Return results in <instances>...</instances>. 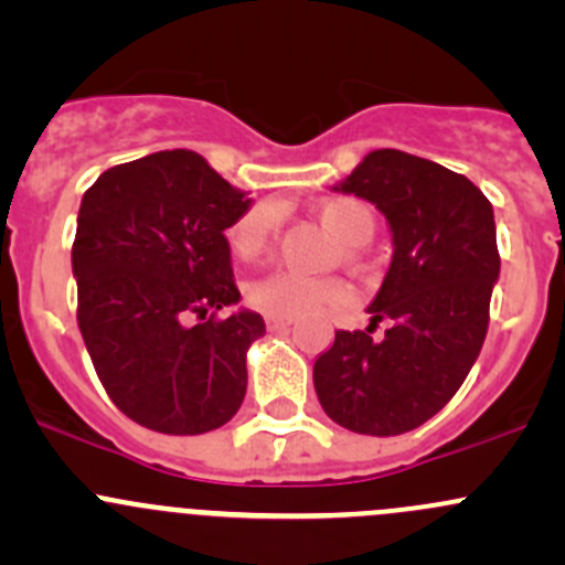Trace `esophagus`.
<instances>
[{
    "label": "esophagus",
    "instance_id": "esophagus-1",
    "mask_svg": "<svg viewBox=\"0 0 565 565\" xmlns=\"http://www.w3.org/2000/svg\"><path fill=\"white\" fill-rule=\"evenodd\" d=\"M265 322H267V328H270V330H284V328H289V324H292V319H289V317H265Z\"/></svg>",
    "mask_w": 565,
    "mask_h": 565
}]
</instances>
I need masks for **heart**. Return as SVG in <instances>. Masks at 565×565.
<instances>
[{
    "mask_svg": "<svg viewBox=\"0 0 565 565\" xmlns=\"http://www.w3.org/2000/svg\"><path fill=\"white\" fill-rule=\"evenodd\" d=\"M317 218L330 235L339 237L347 248H363L374 237L377 221L369 204L358 199H328L317 207ZM278 213L273 204H259L235 221L226 232L232 254L241 259H256L270 248L276 235ZM248 303L267 317H300L324 306L341 303L347 287L335 278L303 276L295 270H273L254 278L246 287Z\"/></svg>",
    "mask_w": 565,
    "mask_h": 565,
    "instance_id": "obj_1",
    "label": "heart"
}]
</instances>
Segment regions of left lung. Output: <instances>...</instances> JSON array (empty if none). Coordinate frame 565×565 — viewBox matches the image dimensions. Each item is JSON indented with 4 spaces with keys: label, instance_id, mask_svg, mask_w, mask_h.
Here are the masks:
<instances>
[{
    "label": "left lung",
    "instance_id": "8db88e82",
    "mask_svg": "<svg viewBox=\"0 0 565 565\" xmlns=\"http://www.w3.org/2000/svg\"><path fill=\"white\" fill-rule=\"evenodd\" d=\"M333 191L385 215L393 256L369 328L335 330L315 361L317 398L344 429L404 435L451 402L487 339L500 278L492 204L465 174L402 150H372ZM380 321L390 328L374 340Z\"/></svg>",
    "mask_w": 565,
    "mask_h": 565
}]
</instances>
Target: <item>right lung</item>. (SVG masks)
Wrapping results in <instances>:
<instances>
[{
    "mask_svg": "<svg viewBox=\"0 0 565 565\" xmlns=\"http://www.w3.org/2000/svg\"><path fill=\"white\" fill-rule=\"evenodd\" d=\"M250 199L199 152L106 169L73 243L78 328L111 402L163 435H204L241 409L248 347L265 333L241 303L224 232Z\"/></svg>",
    "mask_w": 565,
    "mask_h": 565,
    "instance_id": "1",
    "label": "right lung"
}]
</instances>
